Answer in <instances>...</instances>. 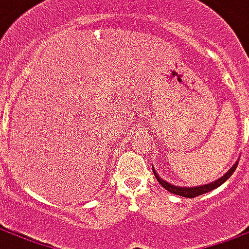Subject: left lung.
Here are the masks:
<instances>
[{
    "mask_svg": "<svg viewBox=\"0 0 249 249\" xmlns=\"http://www.w3.org/2000/svg\"><path fill=\"white\" fill-rule=\"evenodd\" d=\"M237 165H238V160L231 167V169H229V172H226L221 178H218V180H215V181L209 182V184H204V185H199V187H191V188H189V187H176V185H172V184H169V182L165 181V180H162V178L160 177V174L155 172L154 166H153V173L154 176L157 177V180H158V182H160V185L166 189V191H169V192H172V194H174V195L184 196V197H196V196L203 195V194H207V192H210V191L218 188L219 185H222V184H224V182L231 177V174L234 173V170H236Z\"/></svg>",
    "mask_w": 249,
    "mask_h": 249,
    "instance_id": "left-lung-1",
    "label": "left lung"
}]
</instances>
